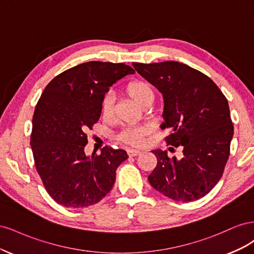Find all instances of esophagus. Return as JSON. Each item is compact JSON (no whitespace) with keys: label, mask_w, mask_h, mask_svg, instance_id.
<instances>
[{"label":"esophagus","mask_w":254,"mask_h":254,"mask_svg":"<svg viewBox=\"0 0 254 254\" xmlns=\"http://www.w3.org/2000/svg\"><path fill=\"white\" fill-rule=\"evenodd\" d=\"M127 153H128L129 157H135V156H139L141 151L135 150V149H127Z\"/></svg>","instance_id":"1"}]
</instances>
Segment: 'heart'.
<instances>
[{"label": "heart", "mask_w": 254, "mask_h": 254, "mask_svg": "<svg viewBox=\"0 0 254 254\" xmlns=\"http://www.w3.org/2000/svg\"><path fill=\"white\" fill-rule=\"evenodd\" d=\"M129 96L141 105L143 108L150 106L155 101V93L147 82L136 80L128 83L126 88ZM115 95L112 91H108L102 99V114L105 119H110L114 114ZM148 134V129L144 126H130L123 128L115 135V139L119 142L128 146H141L143 145L146 135Z\"/></svg>", "instance_id": "heart-1"}]
</instances>
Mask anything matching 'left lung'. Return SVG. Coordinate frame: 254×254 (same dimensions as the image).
Segmentation results:
<instances>
[{
  "instance_id": "8db88e82",
  "label": "left lung",
  "mask_w": 254,
  "mask_h": 254,
  "mask_svg": "<svg viewBox=\"0 0 254 254\" xmlns=\"http://www.w3.org/2000/svg\"><path fill=\"white\" fill-rule=\"evenodd\" d=\"M132 65L163 95L167 145L183 148L181 160L152 150L158 163L150 186L176 201L198 200L216 186L229 159L233 125L227 98L210 77L178 61Z\"/></svg>"
}]
</instances>
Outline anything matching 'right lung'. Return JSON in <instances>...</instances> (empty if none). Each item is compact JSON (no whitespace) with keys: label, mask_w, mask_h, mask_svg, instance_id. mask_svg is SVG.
<instances>
[{"label":"right lung","mask_w":254,"mask_h":254,"mask_svg":"<svg viewBox=\"0 0 254 254\" xmlns=\"http://www.w3.org/2000/svg\"><path fill=\"white\" fill-rule=\"evenodd\" d=\"M134 70L125 64L89 61L63 72L37 103L30 134L36 170L50 196L65 207L95 204L109 193L124 149L106 146L88 157L87 131L102 113V99L117 80Z\"/></svg>","instance_id":"right-lung-1"}]
</instances>
